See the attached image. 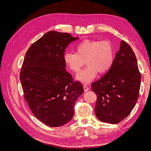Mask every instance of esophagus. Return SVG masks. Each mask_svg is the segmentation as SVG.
Listing matches in <instances>:
<instances>
[{"label":"esophagus","mask_w":151,"mask_h":151,"mask_svg":"<svg viewBox=\"0 0 151 151\" xmlns=\"http://www.w3.org/2000/svg\"><path fill=\"white\" fill-rule=\"evenodd\" d=\"M84 89L85 91H88L89 89V87L87 84H84Z\"/></svg>","instance_id":"esophagus-1"}]
</instances>
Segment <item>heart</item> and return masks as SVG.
Returning <instances> with one entry per match:
<instances>
[{
    "label": "heart",
    "instance_id": "obj_1",
    "mask_svg": "<svg viewBox=\"0 0 151 151\" xmlns=\"http://www.w3.org/2000/svg\"><path fill=\"white\" fill-rule=\"evenodd\" d=\"M114 59L113 45L107 40H84L77 45L76 53L66 52L63 55L66 65L74 72H79L86 61L88 66L76 76L77 79L83 83L93 81L99 72H108Z\"/></svg>",
    "mask_w": 151,
    "mask_h": 151
}]
</instances>
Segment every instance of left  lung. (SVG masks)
Masks as SVG:
<instances>
[{"instance_id": "8db88e82", "label": "left lung", "mask_w": 151, "mask_h": 151, "mask_svg": "<svg viewBox=\"0 0 151 151\" xmlns=\"http://www.w3.org/2000/svg\"><path fill=\"white\" fill-rule=\"evenodd\" d=\"M140 82L135 55L122 40L110 70L91 84L97 95L94 111L98 119L111 124L124 120L135 106Z\"/></svg>"}]
</instances>
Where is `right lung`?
<instances>
[{"mask_svg":"<svg viewBox=\"0 0 151 151\" xmlns=\"http://www.w3.org/2000/svg\"><path fill=\"white\" fill-rule=\"evenodd\" d=\"M78 38L49 31L25 55L20 72L24 99L33 115L48 126L58 127L69 122L76 100L84 92L82 84L73 81L66 71L63 60L68 44Z\"/></svg>","mask_w":151,"mask_h":151,"instance_id":"obj_1","label":"right lung"}]
</instances>
